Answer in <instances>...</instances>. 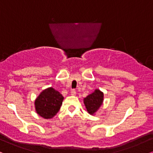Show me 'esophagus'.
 I'll return each instance as SVG.
<instances>
[{
  "instance_id": "obj_1",
  "label": "esophagus",
  "mask_w": 153,
  "mask_h": 153,
  "mask_svg": "<svg viewBox=\"0 0 153 153\" xmlns=\"http://www.w3.org/2000/svg\"><path fill=\"white\" fill-rule=\"evenodd\" d=\"M75 94H76V91H75V90H72L71 91V95H72V96H75Z\"/></svg>"
}]
</instances>
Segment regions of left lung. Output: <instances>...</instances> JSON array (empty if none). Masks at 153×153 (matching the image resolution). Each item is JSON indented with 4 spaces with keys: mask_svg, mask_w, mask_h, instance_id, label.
I'll return each instance as SVG.
<instances>
[{
    "mask_svg": "<svg viewBox=\"0 0 153 153\" xmlns=\"http://www.w3.org/2000/svg\"><path fill=\"white\" fill-rule=\"evenodd\" d=\"M103 100V94L99 90H96L93 94L84 99V103L87 111L91 114H94L102 104Z\"/></svg>",
    "mask_w": 153,
    "mask_h": 153,
    "instance_id": "left-lung-1",
    "label": "left lung"
}]
</instances>
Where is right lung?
<instances>
[{"mask_svg": "<svg viewBox=\"0 0 153 153\" xmlns=\"http://www.w3.org/2000/svg\"><path fill=\"white\" fill-rule=\"evenodd\" d=\"M64 97L53 88L45 89L35 101L37 114L43 118L50 119L59 111Z\"/></svg>", "mask_w": 153, "mask_h": 153, "instance_id": "obj_1", "label": "right lung"}]
</instances>
